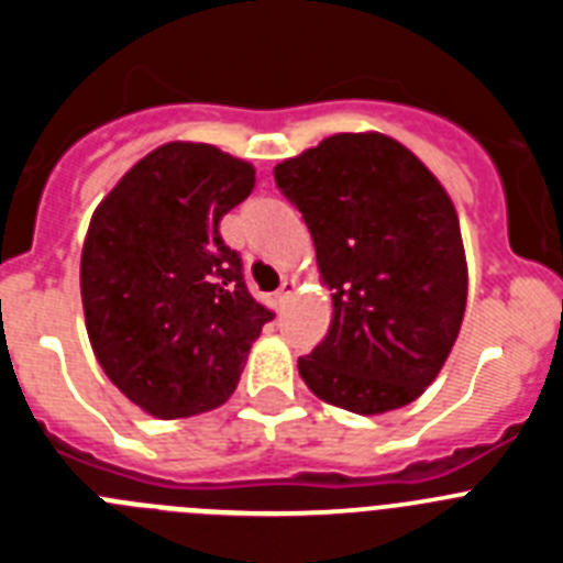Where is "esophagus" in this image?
I'll list each match as a JSON object with an SVG mask.
<instances>
[{"label": "esophagus", "instance_id": "esophagus-1", "mask_svg": "<svg viewBox=\"0 0 563 563\" xmlns=\"http://www.w3.org/2000/svg\"><path fill=\"white\" fill-rule=\"evenodd\" d=\"M292 292H296V278H285V282H282V287H278L276 298H278V301H282V305H285V301L292 296Z\"/></svg>", "mask_w": 563, "mask_h": 563}]
</instances>
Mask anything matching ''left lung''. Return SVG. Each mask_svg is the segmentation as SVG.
<instances>
[{
    "instance_id": "obj_1",
    "label": "left lung",
    "mask_w": 563,
    "mask_h": 563,
    "mask_svg": "<svg viewBox=\"0 0 563 563\" xmlns=\"http://www.w3.org/2000/svg\"><path fill=\"white\" fill-rule=\"evenodd\" d=\"M273 174L332 290L330 332L298 372L312 395L355 415L409 406L440 375L465 316L454 202L409 148L377 132L332 134Z\"/></svg>"
}]
</instances>
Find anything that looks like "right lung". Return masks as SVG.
<instances>
[{
	"mask_svg": "<svg viewBox=\"0 0 563 563\" xmlns=\"http://www.w3.org/2000/svg\"><path fill=\"white\" fill-rule=\"evenodd\" d=\"M253 183L251 163L174 141L134 163L92 213L81 251L89 343L109 380L161 420L222 406L273 318L220 236Z\"/></svg>",
	"mask_w": 563,
	"mask_h": 563,
	"instance_id": "right-lung-1",
	"label": "right lung"
}]
</instances>
